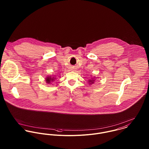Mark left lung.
Listing matches in <instances>:
<instances>
[{
  "mask_svg": "<svg viewBox=\"0 0 149 149\" xmlns=\"http://www.w3.org/2000/svg\"><path fill=\"white\" fill-rule=\"evenodd\" d=\"M96 79H97V77H91V79L88 80L89 85H92V84H93L95 83V80H96Z\"/></svg>",
  "mask_w": 149,
  "mask_h": 149,
  "instance_id": "8db88e82",
  "label": "left lung"
}]
</instances>
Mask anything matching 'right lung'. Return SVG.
Returning a JSON list of instances; mask_svg holds the SVG:
<instances>
[{
    "label": "right lung",
    "mask_w": 149,
    "mask_h": 149,
    "mask_svg": "<svg viewBox=\"0 0 149 149\" xmlns=\"http://www.w3.org/2000/svg\"><path fill=\"white\" fill-rule=\"evenodd\" d=\"M55 80H56V76H48L45 78V81L46 83H47L48 84H51L50 83H52V82H53L54 81H55Z\"/></svg>",
    "instance_id": "obj_1"
}]
</instances>
